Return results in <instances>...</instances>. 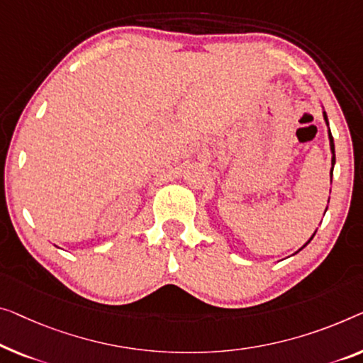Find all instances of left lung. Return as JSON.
<instances>
[{
    "mask_svg": "<svg viewBox=\"0 0 363 363\" xmlns=\"http://www.w3.org/2000/svg\"><path fill=\"white\" fill-rule=\"evenodd\" d=\"M323 117H324V121H326V125L329 127L326 112H323ZM328 137H329V147H331V153H333V158H331V164H333V167H331V177H333V169H334V164H336V151H334V138H333V135H331V130H328ZM328 202H329V200H328ZM326 210H328V208H326ZM324 213H326V212H324ZM315 235H316V231H315ZM315 235H313V236H315ZM313 236L310 238V240H308V242H310V241L313 240ZM308 242H306V245H308ZM306 245H305V246H306ZM305 246H303V247H305ZM303 247H300L298 251H301ZM298 251H296V252H298ZM296 252H295V254H296Z\"/></svg>",
    "mask_w": 363,
    "mask_h": 363,
    "instance_id": "8db88e82",
    "label": "left lung"
}]
</instances>
